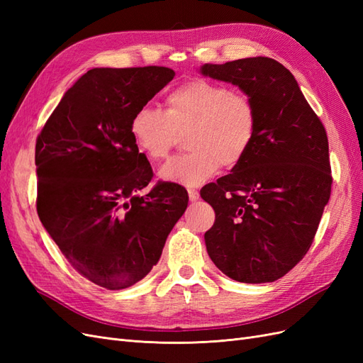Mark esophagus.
<instances>
[{
    "label": "esophagus",
    "mask_w": 363,
    "mask_h": 363,
    "mask_svg": "<svg viewBox=\"0 0 363 363\" xmlns=\"http://www.w3.org/2000/svg\"><path fill=\"white\" fill-rule=\"evenodd\" d=\"M188 194H189V200L191 201H196V200H199L200 199V192L199 191H196V189H188Z\"/></svg>",
    "instance_id": "obj_1"
}]
</instances>
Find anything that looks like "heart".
<instances>
[{"mask_svg":"<svg viewBox=\"0 0 363 363\" xmlns=\"http://www.w3.org/2000/svg\"><path fill=\"white\" fill-rule=\"evenodd\" d=\"M167 111L142 106L131 116L135 145L151 163L168 157L179 136L188 135L189 155L171 159L159 171L168 183L199 186L219 169L239 167L255 144L257 107L245 92L224 83L195 79L167 95Z\"/></svg>","mask_w":363,"mask_h":363,"instance_id":"1","label":"heart"}]
</instances>
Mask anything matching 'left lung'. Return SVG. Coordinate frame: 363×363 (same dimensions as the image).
Wrapping results in <instances>:
<instances>
[{"label":"left lung","mask_w":363,"mask_h":363,"mask_svg":"<svg viewBox=\"0 0 363 363\" xmlns=\"http://www.w3.org/2000/svg\"><path fill=\"white\" fill-rule=\"evenodd\" d=\"M201 74L239 86L257 107L256 139L242 163L200 192L215 211L207 252L236 281H276L309 251L330 199L325 128L277 60L206 63Z\"/></svg>","instance_id":"8db88e82"}]
</instances>
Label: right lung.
<instances>
[{"instance_id": "obj_1", "label": "right lung", "mask_w": 363, "mask_h": 363, "mask_svg": "<svg viewBox=\"0 0 363 363\" xmlns=\"http://www.w3.org/2000/svg\"><path fill=\"white\" fill-rule=\"evenodd\" d=\"M175 72L94 68L63 95L36 139L38 215L71 267L118 291L144 279L188 207L175 183L156 184L130 121Z\"/></svg>"}]
</instances>
